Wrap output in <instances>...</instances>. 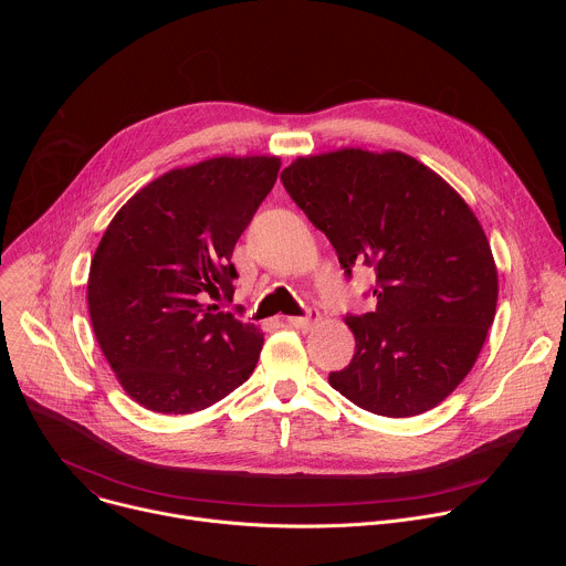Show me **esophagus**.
<instances>
[{"label": "esophagus", "instance_id": "1", "mask_svg": "<svg viewBox=\"0 0 566 566\" xmlns=\"http://www.w3.org/2000/svg\"><path fill=\"white\" fill-rule=\"evenodd\" d=\"M317 319H319V313L315 308H308L306 315H291V317H286L289 325L295 327V329H311Z\"/></svg>", "mask_w": 566, "mask_h": 566}]
</instances>
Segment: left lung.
Masks as SVG:
<instances>
[{
    "label": "left lung",
    "mask_w": 566,
    "mask_h": 566,
    "mask_svg": "<svg viewBox=\"0 0 566 566\" xmlns=\"http://www.w3.org/2000/svg\"><path fill=\"white\" fill-rule=\"evenodd\" d=\"M338 262L376 273V308L347 315L352 363L329 382L358 408L406 419L432 410L472 369L497 308V266L470 206L402 151L345 147L282 172Z\"/></svg>",
    "instance_id": "left-lung-1"
}]
</instances>
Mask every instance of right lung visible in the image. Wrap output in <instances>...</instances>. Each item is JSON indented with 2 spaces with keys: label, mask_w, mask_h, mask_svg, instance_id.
<instances>
[{
  "label": "right lung",
  "mask_w": 566,
  "mask_h": 566,
  "mask_svg": "<svg viewBox=\"0 0 566 566\" xmlns=\"http://www.w3.org/2000/svg\"><path fill=\"white\" fill-rule=\"evenodd\" d=\"M280 166L277 156H217L170 170L107 226L87 282L92 327L143 408L199 412L253 374L264 334L206 300L232 302V249Z\"/></svg>",
  "instance_id": "add662e5"
}]
</instances>
